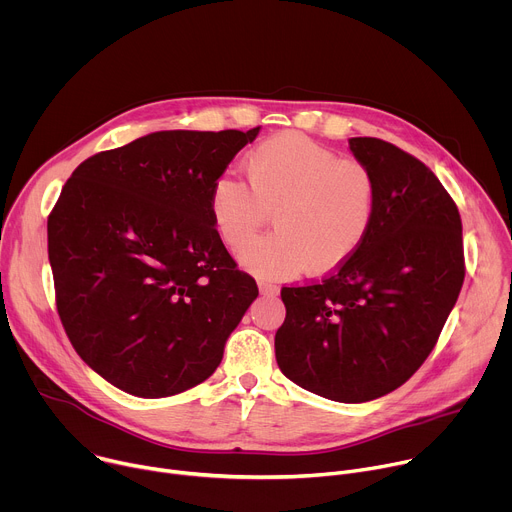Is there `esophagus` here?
Wrapping results in <instances>:
<instances>
[{
	"label": "esophagus",
	"mask_w": 512,
	"mask_h": 512,
	"mask_svg": "<svg viewBox=\"0 0 512 512\" xmlns=\"http://www.w3.org/2000/svg\"><path fill=\"white\" fill-rule=\"evenodd\" d=\"M259 291L263 296H269V298H275L277 294H279V287L277 285H273V283H269V281H259Z\"/></svg>",
	"instance_id": "obj_1"
}]
</instances>
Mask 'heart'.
Instances as JSON below:
<instances>
[{
	"mask_svg": "<svg viewBox=\"0 0 512 512\" xmlns=\"http://www.w3.org/2000/svg\"><path fill=\"white\" fill-rule=\"evenodd\" d=\"M249 184L235 174L210 188V214L221 241L239 251L274 212L276 231L241 251V263L261 277H291L306 265L326 273L367 241L379 200L373 170L340 158L300 133L261 141L245 162Z\"/></svg>",
	"mask_w": 512,
	"mask_h": 512,
	"instance_id": "b5f03b06",
	"label": "heart"
}]
</instances>
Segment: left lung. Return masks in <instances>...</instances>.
Masks as SVG:
<instances>
[{
	"instance_id": "obj_1",
	"label": "left lung",
	"mask_w": 512,
	"mask_h": 512,
	"mask_svg": "<svg viewBox=\"0 0 512 512\" xmlns=\"http://www.w3.org/2000/svg\"><path fill=\"white\" fill-rule=\"evenodd\" d=\"M379 186L373 229L320 283L283 287L281 373L320 397H383L425 362L464 283L462 218L435 174L397 145L348 139Z\"/></svg>"
}]
</instances>
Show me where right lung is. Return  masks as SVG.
<instances>
[{
  "mask_svg": "<svg viewBox=\"0 0 512 512\" xmlns=\"http://www.w3.org/2000/svg\"><path fill=\"white\" fill-rule=\"evenodd\" d=\"M257 133L156 131L66 180L48 216L56 308L79 356L117 389L158 399L206 381L259 296L208 206Z\"/></svg>",
  "mask_w": 512,
  "mask_h": 512,
  "instance_id": "1",
  "label": "right lung"
}]
</instances>
